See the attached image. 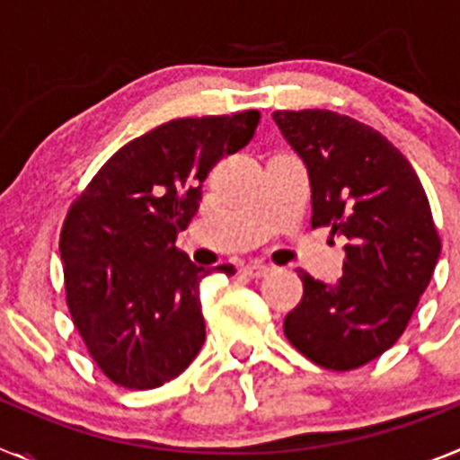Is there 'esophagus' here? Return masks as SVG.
Here are the masks:
<instances>
[{
    "instance_id": "obj_1",
    "label": "esophagus",
    "mask_w": 460,
    "mask_h": 460,
    "mask_svg": "<svg viewBox=\"0 0 460 460\" xmlns=\"http://www.w3.org/2000/svg\"><path fill=\"white\" fill-rule=\"evenodd\" d=\"M270 271H271L270 267H265V265H246L242 270V274L249 276V279H265Z\"/></svg>"
}]
</instances>
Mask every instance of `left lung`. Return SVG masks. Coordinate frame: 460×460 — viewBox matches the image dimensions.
<instances>
[{
  "mask_svg": "<svg viewBox=\"0 0 460 460\" xmlns=\"http://www.w3.org/2000/svg\"><path fill=\"white\" fill-rule=\"evenodd\" d=\"M274 121L306 165L311 226L345 239L339 283L302 271L304 296L283 332L318 367L352 371L401 339L429 288L442 249L429 198L371 126L332 110H279Z\"/></svg>",
  "mask_w": 460,
  "mask_h": 460,
  "instance_id": "1",
  "label": "left lung"
}]
</instances>
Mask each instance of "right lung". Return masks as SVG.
Instances as JSON below:
<instances>
[{"instance_id":"right-lung-1","label":"right lung","mask_w":460,"mask_h":460,"mask_svg":"<svg viewBox=\"0 0 460 460\" xmlns=\"http://www.w3.org/2000/svg\"><path fill=\"white\" fill-rule=\"evenodd\" d=\"M258 110L186 117L126 142L75 198L59 237L66 304L89 355L126 389L161 387L205 343L200 280L174 246L218 158L253 137ZM233 276V265L214 267Z\"/></svg>"}]
</instances>
